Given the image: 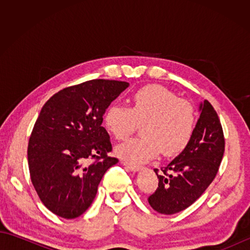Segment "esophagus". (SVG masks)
<instances>
[{"mask_svg": "<svg viewBox=\"0 0 250 250\" xmlns=\"http://www.w3.org/2000/svg\"><path fill=\"white\" fill-rule=\"evenodd\" d=\"M124 164L129 169H131L132 172H137V171H140V169H141V167L136 166V164H132V163H128V162H124Z\"/></svg>", "mask_w": 250, "mask_h": 250, "instance_id": "34e87169", "label": "esophagus"}]
</instances>
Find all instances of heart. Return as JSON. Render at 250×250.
<instances>
[{
  "instance_id": "b5f03b06",
  "label": "heart",
  "mask_w": 250,
  "mask_h": 250,
  "mask_svg": "<svg viewBox=\"0 0 250 250\" xmlns=\"http://www.w3.org/2000/svg\"><path fill=\"white\" fill-rule=\"evenodd\" d=\"M106 130L117 140H124L144 124L140 139L117 146L116 153L125 162L141 164L157 157L176 156L192 139L196 115L188 101L159 84L141 88L131 98V107L110 105L105 110Z\"/></svg>"
}]
</instances>
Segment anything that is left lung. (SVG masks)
<instances>
[{"label":"left lung","mask_w":250,"mask_h":250,"mask_svg":"<svg viewBox=\"0 0 250 250\" xmlns=\"http://www.w3.org/2000/svg\"><path fill=\"white\" fill-rule=\"evenodd\" d=\"M200 118L186 149L161 169L155 168L159 184L149 198L158 213L173 215L187 208L211 184L225 152V137L219 117L205 100Z\"/></svg>","instance_id":"left-lung-1"}]
</instances>
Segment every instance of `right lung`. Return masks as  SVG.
Listing matches in <instances>:
<instances>
[{"instance_id":"obj_1","label":"right lung","mask_w":250,"mask_h":250,"mask_svg":"<svg viewBox=\"0 0 250 250\" xmlns=\"http://www.w3.org/2000/svg\"><path fill=\"white\" fill-rule=\"evenodd\" d=\"M128 87L92 79L60 90L42 108L29 140V171L41 201L57 216L83 214L105 172L118 162L107 156L111 143L102 122L106 108Z\"/></svg>"}]
</instances>
